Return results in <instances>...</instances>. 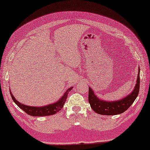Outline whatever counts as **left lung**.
I'll return each mask as SVG.
<instances>
[{"mask_svg":"<svg viewBox=\"0 0 150 150\" xmlns=\"http://www.w3.org/2000/svg\"><path fill=\"white\" fill-rule=\"evenodd\" d=\"M140 89V68L138 73L137 83L133 91L124 98L114 101L105 100L99 98L94 90L89 87L88 100L91 108L95 112L101 115H117L125 112L134 102L139 94Z\"/></svg>","mask_w":150,"mask_h":150,"instance_id":"8db88e82","label":"left lung"}]
</instances>
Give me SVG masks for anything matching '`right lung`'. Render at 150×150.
I'll return each instance as SVG.
<instances>
[{"mask_svg":"<svg viewBox=\"0 0 150 150\" xmlns=\"http://www.w3.org/2000/svg\"><path fill=\"white\" fill-rule=\"evenodd\" d=\"M73 87H71L67 89L66 92L64 93V94L62 97L59 98L56 102L53 103L52 104H49L47 105L40 106V107H34V106H29L25 105L24 104H22L21 103L18 102L15 97H13V95L10 91V94L11 98L13 100V102L20 108L21 110L26 112L29 115L32 116H50L54 115L58 112L63 108V107L65 104L66 100H67V95L69 92L72 89Z\"/></svg>","mask_w":150,"mask_h":150,"instance_id":"add662e5","label":"right lung"}]
</instances>
